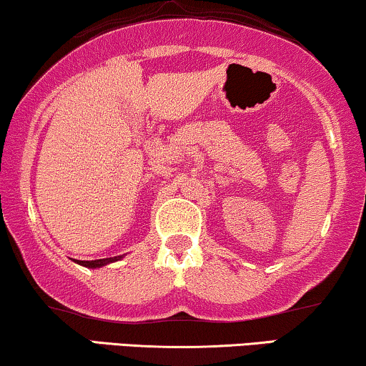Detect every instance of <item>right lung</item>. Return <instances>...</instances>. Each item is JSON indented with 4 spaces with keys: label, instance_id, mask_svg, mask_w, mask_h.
<instances>
[{
    "label": "right lung",
    "instance_id": "right-lung-1",
    "mask_svg": "<svg viewBox=\"0 0 366 366\" xmlns=\"http://www.w3.org/2000/svg\"><path fill=\"white\" fill-rule=\"evenodd\" d=\"M123 254H119V257H113V258H102V259H92V262H81V259H74L78 264H81V267H86V268H102V267H107L109 263H114L118 262V259H122Z\"/></svg>",
    "mask_w": 366,
    "mask_h": 366
}]
</instances>
